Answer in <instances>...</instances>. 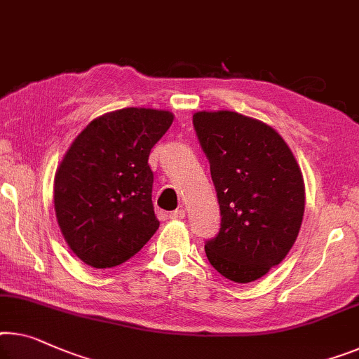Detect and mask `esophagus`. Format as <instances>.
Here are the masks:
<instances>
[{
	"mask_svg": "<svg viewBox=\"0 0 359 359\" xmlns=\"http://www.w3.org/2000/svg\"><path fill=\"white\" fill-rule=\"evenodd\" d=\"M185 217V211L184 210H175L172 212H169V219H172V221H180V219Z\"/></svg>",
	"mask_w": 359,
	"mask_h": 359,
	"instance_id": "esophagus-1",
	"label": "esophagus"
}]
</instances>
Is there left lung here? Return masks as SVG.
I'll use <instances>...</instances> for the list:
<instances>
[{
	"mask_svg": "<svg viewBox=\"0 0 359 359\" xmlns=\"http://www.w3.org/2000/svg\"><path fill=\"white\" fill-rule=\"evenodd\" d=\"M210 161L221 229L206 240L211 266L229 280L253 282L285 258L302 227L304 184L274 128L233 111L194 114Z\"/></svg>",
	"mask_w": 359,
	"mask_h": 359,
	"instance_id": "obj_1",
	"label": "left lung"
}]
</instances>
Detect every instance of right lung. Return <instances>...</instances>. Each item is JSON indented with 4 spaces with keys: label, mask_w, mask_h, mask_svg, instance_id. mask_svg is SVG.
Here are the masks:
<instances>
[{
    "label": "right lung",
    "mask_w": 359,
    "mask_h": 359,
    "mask_svg": "<svg viewBox=\"0 0 359 359\" xmlns=\"http://www.w3.org/2000/svg\"><path fill=\"white\" fill-rule=\"evenodd\" d=\"M172 121L169 111L108 112L67 149L55 177V211L85 264L106 269L126 263L158 231L148 158Z\"/></svg>",
    "instance_id": "obj_1"
}]
</instances>
